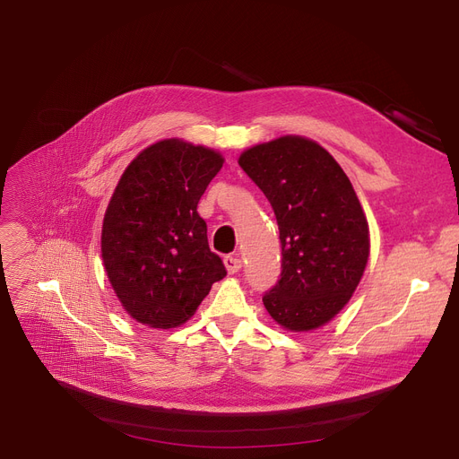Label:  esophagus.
Listing matches in <instances>:
<instances>
[{
  "mask_svg": "<svg viewBox=\"0 0 459 459\" xmlns=\"http://www.w3.org/2000/svg\"><path fill=\"white\" fill-rule=\"evenodd\" d=\"M225 266H227L229 273H238L239 270H242V260H239L238 255H229V256H225Z\"/></svg>",
  "mask_w": 459,
  "mask_h": 459,
  "instance_id": "obj_1",
  "label": "esophagus"
}]
</instances>
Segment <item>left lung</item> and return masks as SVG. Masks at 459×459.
Returning <instances> with one entry per match:
<instances>
[{
  "label": "left lung",
  "mask_w": 459,
  "mask_h": 459,
  "mask_svg": "<svg viewBox=\"0 0 459 459\" xmlns=\"http://www.w3.org/2000/svg\"><path fill=\"white\" fill-rule=\"evenodd\" d=\"M239 167L270 201L281 238V279L262 296L290 331L327 324L368 262V223L341 165L318 143L286 135L256 144Z\"/></svg>",
  "instance_id": "8db88e82"
}]
</instances>
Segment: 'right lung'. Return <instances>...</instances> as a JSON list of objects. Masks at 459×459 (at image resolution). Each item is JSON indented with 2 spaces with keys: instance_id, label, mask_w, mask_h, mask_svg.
Segmentation results:
<instances>
[{
  "instance_id": "add662e5",
  "label": "right lung",
  "mask_w": 459,
  "mask_h": 459,
  "mask_svg": "<svg viewBox=\"0 0 459 459\" xmlns=\"http://www.w3.org/2000/svg\"><path fill=\"white\" fill-rule=\"evenodd\" d=\"M223 158L186 141L144 149L120 177L102 227V258L128 315L169 329L193 316L227 275L197 204Z\"/></svg>"
}]
</instances>
